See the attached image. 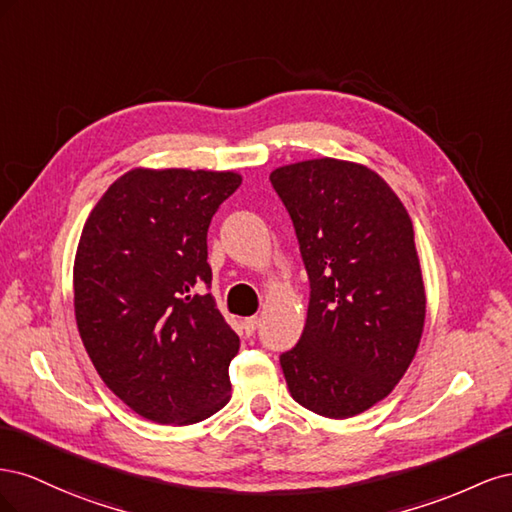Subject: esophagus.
Here are the masks:
<instances>
[{"label":"esophagus","instance_id":"obj_1","mask_svg":"<svg viewBox=\"0 0 512 512\" xmlns=\"http://www.w3.org/2000/svg\"><path fill=\"white\" fill-rule=\"evenodd\" d=\"M243 329H245V335H254L256 329H258V318H256V316L245 318V320H243Z\"/></svg>","mask_w":512,"mask_h":512}]
</instances>
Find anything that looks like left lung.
<instances>
[{"label":"left lung","instance_id":"1","mask_svg":"<svg viewBox=\"0 0 512 512\" xmlns=\"http://www.w3.org/2000/svg\"><path fill=\"white\" fill-rule=\"evenodd\" d=\"M309 275L299 344L280 356L292 399L327 418L369 410L404 378L425 324L414 228L374 170L335 158L275 168Z\"/></svg>","mask_w":512,"mask_h":512}]
</instances>
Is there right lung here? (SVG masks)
Segmentation results:
<instances>
[{"instance_id":"1","label":"right lung","mask_w":512,"mask_h":512,"mask_svg":"<svg viewBox=\"0 0 512 512\" xmlns=\"http://www.w3.org/2000/svg\"><path fill=\"white\" fill-rule=\"evenodd\" d=\"M241 185L232 170L132 168L104 192L74 258V316L104 384L160 425L230 399L239 337L211 292L207 230Z\"/></svg>"}]
</instances>
